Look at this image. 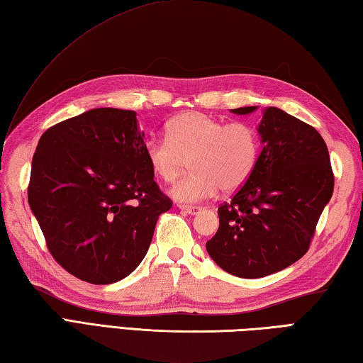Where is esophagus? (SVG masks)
I'll use <instances>...</instances> for the list:
<instances>
[{
	"label": "esophagus",
	"instance_id": "34e87169",
	"mask_svg": "<svg viewBox=\"0 0 363 363\" xmlns=\"http://www.w3.org/2000/svg\"><path fill=\"white\" fill-rule=\"evenodd\" d=\"M179 209L184 212V213H189V215H196L199 211V207L196 206H179Z\"/></svg>",
	"mask_w": 363,
	"mask_h": 363
}]
</instances>
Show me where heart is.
I'll list each match as a JSON object with an SVG mask.
<instances>
[{
    "mask_svg": "<svg viewBox=\"0 0 363 363\" xmlns=\"http://www.w3.org/2000/svg\"><path fill=\"white\" fill-rule=\"evenodd\" d=\"M167 137L148 138L143 156L151 172L167 184L181 174L190 159L191 173L172 189L179 203L204 201L220 189H240L259 159V134L245 121L225 123L211 113L186 112L168 123Z\"/></svg>",
    "mask_w": 363,
    "mask_h": 363,
    "instance_id": "heart-1",
    "label": "heart"
}]
</instances>
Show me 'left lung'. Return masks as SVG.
Masks as SVG:
<instances>
[{
  "label": "left lung",
  "instance_id": "left-lung-1",
  "mask_svg": "<svg viewBox=\"0 0 363 363\" xmlns=\"http://www.w3.org/2000/svg\"><path fill=\"white\" fill-rule=\"evenodd\" d=\"M257 134L256 168L233 201L220 207V228L206 243L215 264L245 279L277 273L303 257L334 191L328 146L317 129L265 107Z\"/></svg>",
  "mask_w": 363,
  "mask_h": 363
}]
</instances>
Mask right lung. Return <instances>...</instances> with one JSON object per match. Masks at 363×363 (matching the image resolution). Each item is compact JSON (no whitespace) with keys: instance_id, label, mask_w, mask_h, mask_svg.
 I'll list each match as a JSON object with an SVG mask.
<instances>
[{"instance_id":"1","label":"right lung","mask_w":363,"mask_h":363,"mask_svg":"<svg viewBox=\"0 0 363 363\" xmlns=\"http://www.w3.org/2000/svg\"><path fill=\"white\" fill-rule=\"evenodd\" d=\"M134 111L99 107L40 137L28 201L52 257L79 279H125L148 252L172 201L143 156Z\"/></svg>"}]
</instances>
